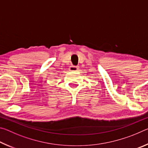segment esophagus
Masks as SVG:
<instances>
[{"label": "esophagus", "instance_id": "1", "mask_svg": "<svg viewBox=\"0 0 148 148\" xmlns=\"http://www.w3.org/2000/svg\"><path fill=\"white\" fill-rule=\"evenodd\" d=\"M77 69H78V67L76 66H70L69 70L72 72H76L77 71Z\"/></svg>", "mask_w": 148, "mask_h": 148}]
</instances>
